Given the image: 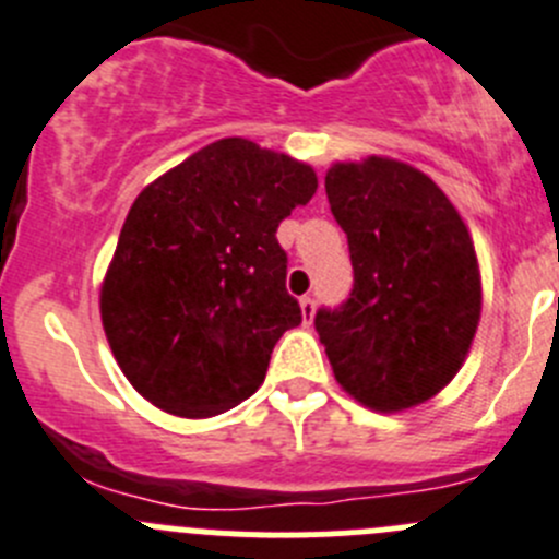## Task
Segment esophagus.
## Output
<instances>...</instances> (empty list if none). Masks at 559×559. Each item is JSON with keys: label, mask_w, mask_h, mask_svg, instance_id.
Segmentation results:
<instances>
[{"label": "esophagus", "mask_w": 559, "mask_h": 559, "mask_svg": "<svg viewBox=\"0 0 559 559\" xmlns=\"http://www.w3.org/2000/svg\"><path fill=\"white\" fill-rule=\"evenodd\" d=\"M300 311H302V322H306V324H311V319H313V311H317V300H313L311 295L300 297Z\"/></svg>", "instance_id": "34e87169"}]
</instances>
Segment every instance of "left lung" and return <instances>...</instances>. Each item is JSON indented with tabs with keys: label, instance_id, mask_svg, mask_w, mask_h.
<instances>
[{
	"label": "left lung",
	"instance_id": "8db88e82",
	"mask_svg": "<svg viewBox=\"0 0 559 559\" xmlns=\"http://www.w3.org/2000/svg\"><path fill=\"white\" fill-rule=\"evenodd\" d=\"M324 191L355 270L346 302L313 317L335 379L368 409L424 404L478 330L473 237L440 186L401 160L333 164Z\"/></svg>",
	"mask_w": 559,
	"mask_h": 559
}]
</instances>
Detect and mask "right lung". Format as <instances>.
<instances>
[{
    "label": "right lung",
    "instance_id": "1",
    "mask_svg": "<svg viewBox=\"0 0 559 559\" xmlns=\"http://www.w3.org/2000/svg\"><path fill=\"white\" fill-rule=\"evenodd\" d=\"M317 193L308 164L221 139L150 182L100 286V319L139 393L213 417L257 393L281 335L302 322L278 224Z\"/></svg>",
    "mask_w": 559,
    "mask_h": 559
}]
</instances>
